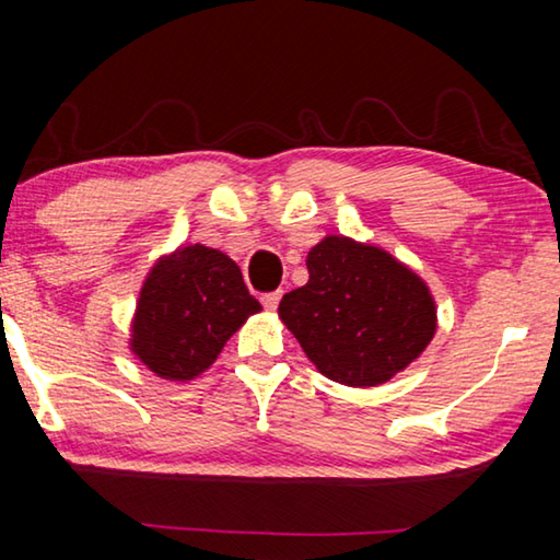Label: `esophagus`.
<instances>
[{"label": "esophagus", "instance_id": "1", "mask_svg": "<svg viewBox=\"0 0 560 560\" xmlns=\"http://www.w3.org/2000/svg\"><path fill=\"white\" fill-rule=\"evenodd\" d=\"M279 299H281V291H271V293H264L261 296V303H264V308L267 311H273L279 306Z\"/></svg>", "mask_w": 560, "mask_h": 560}]
</instances>
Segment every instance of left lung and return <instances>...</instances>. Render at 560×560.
Here are the masks:
<instances>
[{"label": "left lung", "mask_w": 560, "mask_h": 560, "mask_svg": "<svg viewBox=\"0 0 560 560\" xmlns=\"http://www.w3.org/2000/svg\"><path fill=\"white\" fill-rule=\"evenodd\" d=\"M306 267L308 283L281 299L279 316L330 381L375 387L430 346L432 293L393 254L330 234L308 252Z\"/></svg>", "instance_id": "8db88e82"}]
</instances>
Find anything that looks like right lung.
Masks as SVG:
<instances>
[{"instance_id":"obj_1","label":"right lung","mask_w":560,"mask_h":560,"mask_svg":"<svg viewBox=\"0 0 560 560\" xmlns=\"http://www.w3.org/2000/svg\"><path fill=\"white\" fill-rule=\"evenodd\" d=\"M261 303L226 254L179 246L150 269L130 328V350L165 381H192Z\"/></svg>"}]
</instances>
